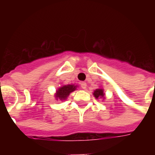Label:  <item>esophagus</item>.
Returning <instances> with one entry per match:
<instances>
[{
  "instance_id": "34e87169",
  "label": "esophagus",
  "mask_w": 155,
  "mask_h": 155,
  "mask_svg": "<svg viewBox=\"0 0 155 155\" xmlns=\"http://www.w3.org/2000/svg\"><path fill=\"white\" fill-rule=\"evenodd\" d=\"M80 85H81V87H82L83 89H86L87 88V84L85 82H82L80 84Z\"/></svg>"
}]
</instances>
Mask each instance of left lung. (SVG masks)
Listing matches in <instances>:
<instances>
[{
    "label": "left lung",
    "mask_w": 155,
    "mask_h": 155,
    "mask_svg": "<svg viewBox=\"0 0 155 155\" xmlns=\"http://www.w3.org/2000/svg\"><path fill=\"white\" fill-rule=\"evenodd\" d=\"M92 94H93L95 98L97 100L99 99V98H101L103 100L105 99V93L104 92V89L102 87H100V88L94 90V92H92Z\"/></svg>",
    "instance_id": "1"
}]
</instances>
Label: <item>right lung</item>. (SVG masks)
<instances>
[{"mask_svg": "<svg viewBox=\"0 0 155 155\" xmlns=\"http://www.w3.org/2000/svg\"><path fill=\"white\" fill-rule=\"evenodd\" d=\"M78 87V85L75 84H67V85H62L58 87V89L56 90L54 97H55L56 101H64L68 99V96L72 92L75 91L76 88Z\"/></svg>", "mask_w": 155, "mask_h": 155, "instance_id": "1", "label": "right lung"}]
</instances>
